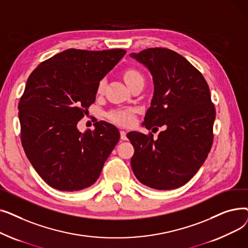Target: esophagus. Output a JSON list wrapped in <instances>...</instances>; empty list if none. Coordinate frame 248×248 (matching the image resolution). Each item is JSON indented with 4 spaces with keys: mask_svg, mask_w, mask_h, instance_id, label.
Wrapping results in <instances>:
<instances>
[{
    "mask_svg": "<svg viewBox=\"0 0 248 248\" xmlns=\"http://www.w3.org/2000/svg\"><path fill=\"white\" fill-rule=\"evenodd\" d=\"M121 139L123 140H126L127 138H126V133L124 131H121Z\"/></svg>",
    "mask_w": 248,
    "mask_h": 248,
    "instance_id": "esophagus-1",
    "label": "esophagus"
}]
</instances>
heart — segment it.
Masks as SVG:
<instances>
[{
  "label": "heart",
  "instance_id": "b5f03b06",
  "mask_svg": "<svg viewBox=\"0 0 248 248\" xmlns=\"http://www.w3.org/2000/svg\"><path fill=\"white\" fill-rule=\"evenodd\" d=\"M124 78L128 86L138 80H141V79L144 80V78H142L141 74L139 71H137L136 69H127L124 74ZM103 87H104V83H103V81H100L98 84V88H97V91L99 93H102ZM109 117L112 122L119 124H122V125H127L131 124L134 120V115H133L132 110L112 111L109 114Z\"/></svg>",
  "mask_w": 248,
  "mask_h": 248
}]
</instances>
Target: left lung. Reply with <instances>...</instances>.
Segmentation results:
<instances>
[{
  "label": "left lung",
  "instance_id": "8db88e82",
  "mask_svg": "<svg viewBox=\"0 0 248 248\" xmlns=\"http://www.w3.org/2000/svg\"><path fill=\"white\" fill-rule=\"evenodd\" d=\"M129 56L145 65L153 77L154 95L142 125L166 126L157 140L138 132L126 135L135 149L133 172L150 188H179L197 173L212 147L216 112L209 86L173 50L149 48Z\"/></svg>",
  "mask_w": 248,
  "mask_h": 248
}]
</instances>
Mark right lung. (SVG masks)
<instances>
[{
    "mask_svg": "<svg viewBox=\"0 0 248 248\" xmlns=\"http://www.w3.org/2000/svg\"><path fill=\"white\" fill-rule=\"evenodd\" d=\"M125 53L123 49H67L29 76L19 102L22 146L52 188L79 191L98 179L120 132L101 121L93 132L80 133L77 123L94 102L100 80Z\"/></svg>",
    "mask_w": 248,
    "mask_h": 248,
    "instance_id": "add662e5",
    "label": "right lung"
}]
</instances>
